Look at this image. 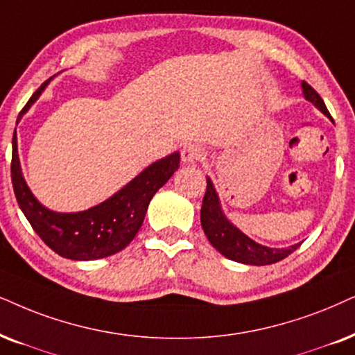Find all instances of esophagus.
Instances as JSON below:
<instances>
[{"instance_id":"esophagus-1","label":"esophagus","mask_w":355,"mask_h":355,"mask_svg":"<svg viewBox=\"0 0 355 355\" xmlns=\"http://www.w3.org/2000/svg\"><path fill=\"white\" fill-rule=\"evenodd\" d=\"M204 156H205V150L202 148L200 145H194V144L186 145L181 151V158L184 163H191V164L197 163V161L204 159Z\"/></svg>"}]
</instances>
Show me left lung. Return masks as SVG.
I'll return each instance as SVG.
<instances>
[{"label":"left lung","instance_id":"8db88e82","mask_svg":"<svg viewBox=\"0 0 355 355\" xmlns=\"http://www.w3.org/2000/svg\"><path fill=\"white\" fill-rule=\"evenodd\" d=\"M303 94L305 98L318 107L324 116H331L329 110L326 109L324 101L321 99V96L316 93L313 87L308 85L306 81L302 83ZM200 223L204 228V233L209 238L211 246L215 248L218 252H222L228 259L243 262V264H251V266H268L279 262L292 254L300 245H293L285 250H277V248H268L257 245L256 241H252L251 238H248L246 234H243L236 227H233L232 223L225 218L222 209H220V202L215 192L214 184L209 178H207V191L202 200V209H200Z\"/></svg>","mask_w":355,"mask_h":355}]
</instances>
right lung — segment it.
I'll return each instance as SVG.
<instances>
[{"instance_id":"1","label":"right lung","mask_w":355,"mask_h":355,"mask_svg":"<svg viewBox=\"0 0 355 355\" xmlns=\"http://www.w3.org/2000/svg\"><path fill=\"white\" fill-rule=\"evenodd\" d=\"M47 80L32 94L19 117L39 98ZM179 168V153L156 161L103 204L78 214H57L40 205L22 178L16 133L12 137L11 181L22 214L50 250L75 261L107 257L130 245L144 223L151 197Z\"/></svg>"}]
</instances>
